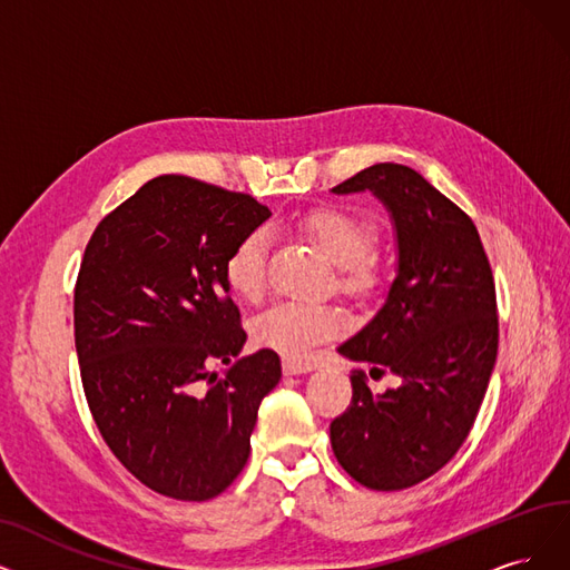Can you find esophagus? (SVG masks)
Returning a JSON list of instances; mask_svg holds the SVG:
<instances>
[{"mask_svg":"<svg viewBox=\"0 0 570 570\" xmlns=\"http://www.w3.org/2000/svg\"><path fill=\"white\" fill-rule=\"evenodd\" d=\"M283 370H285V374H289V376H297V374H308V372L313 370V364H311V362H304V360L285 357Z\"/></svg>","mask_w":570,"mask_h":570,"instance_id":"esophagus-1","label":"esophagus"}]
</instances>
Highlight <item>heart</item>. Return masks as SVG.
<instances>
[{
    "mask_svg": "<svg viewBox=\"0 0 570 570\" xmlns=\"http://www.w3.org/2000/svg\"><path fill=\"white\" fill-rule=\"evenodd\" d=\"M297 229L338 266L341 285L351 292H370L379 283V271L370 249L376 243V224L348 208L325 206L297 219ZM266 234H245L224 262V281L243 299H257L266 285ZM346 317L338 308L278 302L262 311L253 323L259 346L287 357L308 355L321 341L344 330Z\"/></svg>",
    "mask_w": 570,
    "mask_h": 570,
    "instance_id": "b5f03b06",
    "label": "heart"
}]
</instances>
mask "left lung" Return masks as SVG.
I'll list each match as a JSON object with an SVG mask.
<instances>
[{"instance_id": "left-lung-1", "label": "left lung", "mask_w": 570, "mask_h": 570, "mask_svg": "<svg viewBox=\"0 0 570 570\" xmlns=\"http://www.w3.org/2000/svg\"><path fill=\"white\" fill-rule=\"evenodd\" d=\"M332 191H372L393 219L397 276L336 351L400 385L372 393L364 372L353 374L351 406L330 440L355 482L400 491L442 470L480 412L498 353L495 285L472 219L416 170L376 164Z\"/></svg>"}]
</instances>
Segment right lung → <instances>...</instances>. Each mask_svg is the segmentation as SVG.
<instances>
[{"mask_svg":"<svg viewBox=\"0 0 570 570\" xmlns=\"http://www.w3.org/2000/svg\"><path fill=\"white\" fill-rule=\"evenodd\" d=\"M268 217L247 194L161 175L86 245L75 287L83 393L114 456L161 495L208 500L229 487L281 381L271 348L238 357L247 336L224 281L234 245Z\"/></svg>","mask_w":570,"mask_h":570,"instance_id":"right-lung-1","label":"right lung"}]
</instances>
